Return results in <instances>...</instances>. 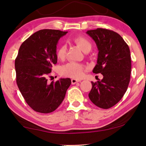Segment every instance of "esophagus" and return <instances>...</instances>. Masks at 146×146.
<instances>
[{"mask_svg":"<svg viewBox=\"0 0 146 146\" xmlns=\"http://www.w3.org/2000/svg\"><path fill=\"white\" fill-rule=\"evenodd\" d=\"M71 82H72V84H75L76 83L80 82V80H76V79L73 78V79L71 80Z\"/></svg>","mask_w":146,"mask_h":146,"instance_id":"obj_1","label":"esophagus"}]
</instances>
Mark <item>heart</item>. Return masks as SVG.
Segmentation results:
<instances>
[{
  "mask_svg": "<svg viewBox=\"0 0 146 146\" xmlns=\"http://www.w3.org/2000/svg\"><path fill=\"white\" fill-rule=\"evenodd\" d=\"M74 42L78 45L85 52L90 50L92 44L86 38L83 36H78L73 39ZM67 54V46L65 44H62L58 48L56 56L60 60L65 59ZM85 68L81 64L72 62L64 65L60 70L62 76L64 77L73 78H80L83 76Z\"/></svg>",
  "mask_w": 146,
  "mask_h": 146,
  "instance_id": "b5f03b06",
  "label": "heart"
}]
</instances>
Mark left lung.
<instances>
[{
    "instance_id": "left-lung-1",
    "label": "left lung",
    "mask_w": 146,
    "mask_h": 146,
    "mask_svg": "<svg viewBox=\"0 0 146 146\" xmlns=\"http://www.w3.org/2000/svg\"><path fill=\"white\" fill-rule=\"evenodd\" d=\"M86 33L95 41L99 50L93 72L103 75L101 80L92 82L89 98L100 108H110L121 100L130 80L129 46L119 34L111 30L99 28Z\"/></svg>"
}]
</instances>
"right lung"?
Instances as JSON below:
<instances>
[{"label": "right lung", "instance_id": "obj_1", "mask_svg": "<svg viewBox=\"0 0 146 146\" xmlns=\"http://www.w3.org/2000/svg\"><path fill=\"white\" fill-rule=\"evenodd\" d=\"M68 32L43 29L24 41L15 59L16 80L26 102L37 112H52L62 102L70 78L54 82L47 78L57 63L56 45Z\"/></svg>", "mask_w": 146, "mask_h": 146}]
</instances>
